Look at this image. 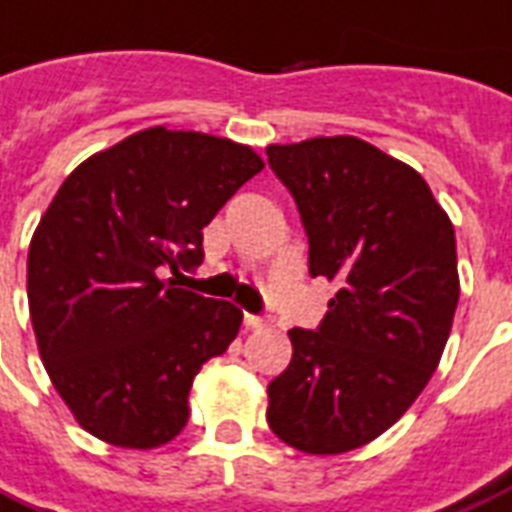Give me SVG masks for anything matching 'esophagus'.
<instances>
[{"label": "esophagus", "instance_id": "1", "mask_svg": "<svg viewBox=\"0 0 512 512\" xmlns=\"http://www.w3.org/2000/svg\"><path fill=\"white\" fill-rule=\"evenodd\" d=\"M242 324H245V329H264L267 326V318H261V315H251L245 313V318H242Z\"/></svg>", "mask_w": 512, "mask_h": 512}]
</instances>
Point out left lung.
Returning <instances> with one entry per match:
<instances>
[{
    "label": "left lung",
    "instance_id": "8db88e82",
    "mask_svg": "<svg viewBox=\"0 0 512 512\" xmlns=\"http://www.w3.org/2000/svg\"><path fill=\"white\" fill-rule=\"evenodd\" d=\"M267 161L299 207L310 275L340 286L318 332H288L267 424L302 453H348L397 424L440 364L459 302L453 224L416 169L351 134L267 145Z\"/></svg>",
    "mask_w": 512,
    "mask_h": 512
}]
</instances>
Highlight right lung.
Masks as SVG:
<instances>
[{
  "instance_id": "add662e5",
  "label": "right lung",
  "mask_w": 512,
  "mask_h": 512,
  "mask_svg": "<svg viewBox=\"0 0 512 512\" xmlns=\"http://www.w3.org/2000/svg\"><path fill=\"white\" fill-rule=\"evenodd\" d=\"M264 169L251 145L151 126L72 169L34 229L26 294L53 388L88 434L151 451L188 421L202 364L242 313L175 288L202 229Z\"/></svg>"
}]
</instances>
